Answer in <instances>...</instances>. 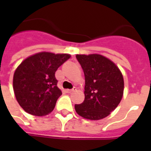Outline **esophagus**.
Returning a JSON list of instances; mask_svg holds the SVG:
<instances>
[{
  "label": "esophagus",
  "mask_w": 151,
  "mask_h": 151,
  "mask_svg": "<svg viewBox=\"0 0 151 151\" xmlns=\"http://www.w3.org/2000/svg\"><path fill=\"white\" fill-rule=\"evenodd\" d=\"M75 91H76V88H74L73 89H68V90H66V92H67V93H73Z\"/></svg>",
  "instance_id": "1"
}]
</instances>
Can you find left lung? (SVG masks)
Listing matches in <instances>:
<instances>
[{
  "label": "left lung",
  "instance_id": "left-lung-1",
  "mask_svg": "<svg viewBox=\"0 0 151 151\" xmlns=\"http://www.w3.org/2000/svg\"><path fill=\"white\" fill-rule=\"evenodd\" d=\"M85 74V101L75 105L78 115L90 120L105 118L115 110L123 96L120 69L107 57L97 54H77Z\"/></svg>",
  "mask_w": 151,
  "mask_h": 151
}]
</instances>
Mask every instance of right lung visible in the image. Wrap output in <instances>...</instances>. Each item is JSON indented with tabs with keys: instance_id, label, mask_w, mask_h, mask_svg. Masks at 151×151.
Segmentation results:
<instances>
[{
	"instance_id": "right-lung-1",
	"label": "right lung",
	"mask_w": 151,
	"mask_h": 151,
	"mask_svg": "<svg viewBox=\"0 0 151 151\" xmlns=\"http://www.w3.org/2000/svg\"><path fill=\"white\" fill-rule=\"evenodd\" d=\"M70 57L68 54L43 51L29 56L19 65L13 75V91L26 113L42 116L53 111L62 94L55 72Z\"/></svg>"
}]
</instances>
